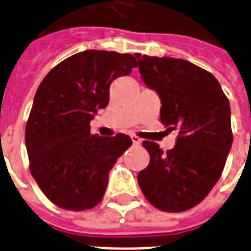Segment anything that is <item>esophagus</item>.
Instances as JSON below:
<instances>
[{"mask_svg":"<svg viewBox=\"0 0 251 251\" xmlns=\"http://www.w3.org/2000/svg\"><path fill=\"white\" fill-rule=\"evenodd\" d=\"M131 140H132V143L135 144V146H139V144L142 143V140H140L139 138H138V136H135V135H131Z\"/></svg>","mask_w":251,"mask_h":251,"instance_id":"34e87169","label":"esophagus"}]
</instances>
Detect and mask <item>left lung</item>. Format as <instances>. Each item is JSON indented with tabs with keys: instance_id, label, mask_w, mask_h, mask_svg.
<instances>
[{
	"instance_id": "8db88e82",
	"label": "left lung",
	"mask_w": 251,
	"mask_h": 251,
	"mask_svg": "<svg viewBox=\"0 0 251 251\" xmlns=\"http://www.w3.org/2000/svg\"><path fill=\"white\" fill-rule=\"evenodd\" d=\"M135 55L143 82L160 97L161 122L178 130L166 153L143 142L151 160L138 183L160 210L185 211L209 195L225 169L233 140L229 101L218 79L188 60Z\"/></svg>"
}]
</instances>
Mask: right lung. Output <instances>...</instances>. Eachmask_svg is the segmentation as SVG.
<instances>
[{
	"mask_svg": "<svg viewBox=\"0 0 251 251\" xmlns=\"http://www.w3.org/2000/svg\"><path fill=\"white\" fill-rule=\"evenodd\" d=\"M136 67L131 54L85 50L46 75L34 95L25 147L34 180L56 206L81 211L100 202L108 174L131 146L129 135H91L113 79Z\"/></svg>",
	"mask_w": 251,
	"mask_h": 251,
	"instance_id": "right-lung-1",
	"label": "right lung"
}]
</instances>
